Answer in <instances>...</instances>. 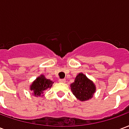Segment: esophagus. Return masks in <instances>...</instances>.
Wrapping results in <instances>:
<instances>
[{"instance_id": "obj_1", "label": "esophagus", "mask_w": 129, "mask_h": 129, "mask_svg": "<svg viewBox=\"0 0 129 129\" xmlns=\"http://www.w3.org/2000/svg\"><path fill=\"white\" fill-rule=\"evenodd\" d=\"M59 82H61V83H65L66 82V79H60L59 80Z\"/></svg>"}]
</instances>
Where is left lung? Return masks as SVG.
I'll return each instance as SVG.
<instances>
[{
  "label": "left lung",
  "instance_id": "obj_1",
  "mask_svg": "<svg viewBox=\"0 0 129 129\" xmlns=\"http://www.w3.org/2000/svg\"><path fill=\"white\" fill-rule=\"evenodd\" d=\"M70 87L73 95L82 102L92 98L95 91V86L92 81L82 73H79L76 77L75 82L70 85Z\"/></svg>",
  "mask_w": 129,
  "mask_h": 129
}]
</instances>
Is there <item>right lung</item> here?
<instances>
[{"instance_id":"1","label":"right lung","mask_w":129,"mask_h":129,"mask_svg":"<svg viewBox=\"0 0 129 129\" xmlns=\"http://www.w3.org/2000/svg\"><path fill=\"white\" fill-rule=\"evenodd\" d=\"M53 82L46 79L43 75H41L39 77L32 83L30 86V90L34 92V96H40L43 92L48 88H50Z\"/></svg>"}]
</instances>
